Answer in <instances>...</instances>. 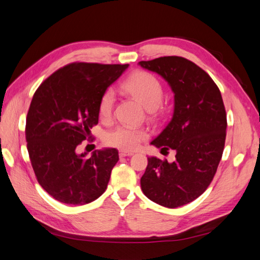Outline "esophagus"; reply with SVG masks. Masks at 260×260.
<instances>
[{
  "label": "esophagus",
  "instance_id": "1",
  "mask_svg": "<svg viewBox=\"0 0 260 260\" xmlns=\"http://www.w3.org/2000/svg\"><path fill=\"white\" fill-rule=\"evenodd\" d=\"M132 155H133V152L123 151V149H121V151H119V156H120V157H127V156H132Z\"/></svg>",
  "mask_w": 260,
  "mask_h": 260
}]
</instances>
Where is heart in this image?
<instances>
[{
  "mask_svg": "<svg viewBox=\"0 0 260 260\" xmlns=\"http://www.w3.org/2000/svg\"><path fill=\"white\" fill-rule=\"evenodd\" d=\"M121 89L136 98L147 111L153 112L162 101L164 90L161 82L157 78L146 72H136L121 83ZM115 104V93L113 90H106L100 100V117L106 119L112 115ZM147 138V133L129 124H120L109 130L105 135V143L109 146L132 151L136 149L142 141Z\"/></svg>",
  "mask_w": 260,
  "mask_h": 260,
  "instance_id": "b5f03b06",
  "label": "heart"
}]
</instances>
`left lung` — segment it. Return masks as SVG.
<instances>
[{"label": "left lung", "instance_id": "8db88e82", "mask_svg": "<svg viewBox=\"0 0 260 260\" xmlns=\"http://www.w3.org/2000/svg\"><path fill=\"white\" fill-rule=\"evenodd\" d=\"M139 65L161 76L175 94L171 120L151 144L176 152L172 162L147 157L141 187L147 199L177 208L198 199L214 179L225 141L222 96L209 75L186 58L164 56Z\"/></svg>", "mask_w": 260, "mask_h": 260}]
</instances>
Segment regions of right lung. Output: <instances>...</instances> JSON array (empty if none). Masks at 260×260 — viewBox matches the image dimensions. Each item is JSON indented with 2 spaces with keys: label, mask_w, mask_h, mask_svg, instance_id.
<instances>
[{
  "label": "right lung",
  "mask_w": 260,
  "mask_h": 260,
  "mask_svg": "<svg viewBox=\"0 0 260 260\" xmlns=\"http://www.w3.org/2000/svg\"><path fill=\"white\" fill-rule=\"evenodd\" d=\"M128 66L73 62L36 91L26 119L27 148L38 182L56 201L84 205L105 192L118 151L99 149L88 158L77 146L99 122L103 93Z\"/></svg>",
  "instance_id": "1"
}]
</instances>
